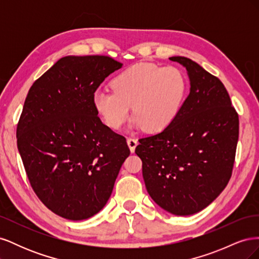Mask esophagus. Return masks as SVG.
<instances>
[{
	"mask_svg": "<svg viewBox=\"0 0 259 259\" xmlns=\"http://www.w3.org/2000/svg\"><path fill=\"white\" fill-rule=\"evenodd\" d=\"M127 145H128V147H130L131 152H134L136 146L138 145V140H137L136 138L130 137V138H127Z\"/></svg>",
	"mask_w": 259,
	"mask_h": 259,
	"instance_id": "1",
	"label": "esophagus"
}]
</instances>
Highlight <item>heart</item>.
<instances>
[{
	"mask_svg": "<svg viewBox=\"0 0 259 259\" xmlns=\"http://www.w3.org/2000/svg\"><path fill=\"white\" fill-rule=\"evenodd\" d=\"M113 90H98L93 105L101 119L113 130H119L135 113L132 126L149 133L169 127L182 110L186 99L187 82L175 67H160L139 62L117 74Z\"/></svg>",
	"mask_w": 259,
	"mask_h": 259,
	"instance_id": "heart-1",
	"label": "heart"
}]
</instances>
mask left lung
Returning <instances> with one entry per match:
<instances>
[{
  "instance_id": "8db88e82",
  "label": "left lung",
  "mask_w": 259,
  "mask_h": 259,
  "mask_svg": "<svg viewBox=\"0 0 259 259\" xmlns=\"http://www.w3.org/2000/svg\"><path fill=\"white\" fill-rule=\"evenodd\" d=\"M186 68L190 93L177 119L159 134L139 139L149 195L178 216L198 213L225 189L239 139V116L218 77L193 60L174 56Z\"/></svg>"
}]
</instances>
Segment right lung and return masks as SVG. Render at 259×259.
<instances>
[{
    "label": "right lung",
    "mask_w": 259,
    "mask_h": 259,
    "mask_svg": "<svg viewBox=\"0 0 259 259\" xmlns=\"http://www.w3.org/2000/svg\"><path fill=\"white\" fill-rule=\"evenodd\" d=\"M123 64L108 56L60 58L29 90L17 147L43 204L70 221L106 205L130 155L126 139L98 117L93 95Z\"/></svg>",
    "instance_id": "obj_1"
}]
</instances>
